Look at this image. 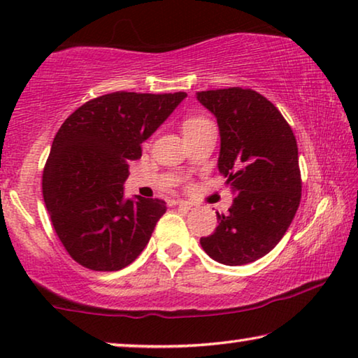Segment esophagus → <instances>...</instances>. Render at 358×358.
I'll return each mask as SVG.
<instances>
[{"label":"esophagus","instance_id":"obj_1","mask_svg":"<svg viewBox=\"0 0 358 358\" xmlns=\"http://www.w3.org/2000/svg\"><path fill=\"white\" fill-rule=\"evenodd\" d=\"M174 205H178V206H184V208H187V210H190V208L194 206V205H192L190 201H187V200H176V201H174Z\"/></svg>","mask_w":358,"mask_h":358}]
</instances>
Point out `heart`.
I'll return each instance as SVG.
<instances>
[{
	"label": "heart",
	"instance_id": "heart-1",
	"mask_svg": "<svg viewBox=\"0 0 358 358\" xmlns=\"http://www.w3.org/2000/svg\"><path fill=\"white\" fill-rule=\"evenodd\" d=\"M205 122H208V120L203 117H187L182 123V131L189 129V128H195V126L205 123Z\"/></svg>",
	"mask_w": 358,
	"mask_h": 358
}]
</instances>
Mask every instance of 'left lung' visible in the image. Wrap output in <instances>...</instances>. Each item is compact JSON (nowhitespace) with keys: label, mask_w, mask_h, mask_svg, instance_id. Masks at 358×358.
Returning a JSON list of instances; mask_svg holds the SVG:
<instances>
[{"label":"left lung","mask_w":358,"mask_h":358,"mask_svg":"<svg viewBox=\"0 0 358 358\" xmlns=\"http://www.w3.org/2000/svg\"><path fill=\"white\" fill-rule=\"evenodd\" d=\"M221 134L217 168L236 195L201 248L225 266L266 256L283 238L301 201L298 144L280 110L259 92L227 87L196 92Z\"/></svg>","instance_id":"obj_1"}]
</instances>
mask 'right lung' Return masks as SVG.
<instances>
[{"label":"right lung","mask_w":358,"mask_h":358,"mask_svg":"<svg viewBox=\"0 0 358 358\" xmlns=\"http://www.w3.org/2000/svg\"><path fill=\"white\" fill-rule=\"evenodd\" d=\"M187 97L118 91L91 99L60 126L43 171V196L64 248L86 268L129 266L150 240L166 203L126 200L129 162Z\"/></svg>","instance_id":"right-lung-1"}]
</instances>
